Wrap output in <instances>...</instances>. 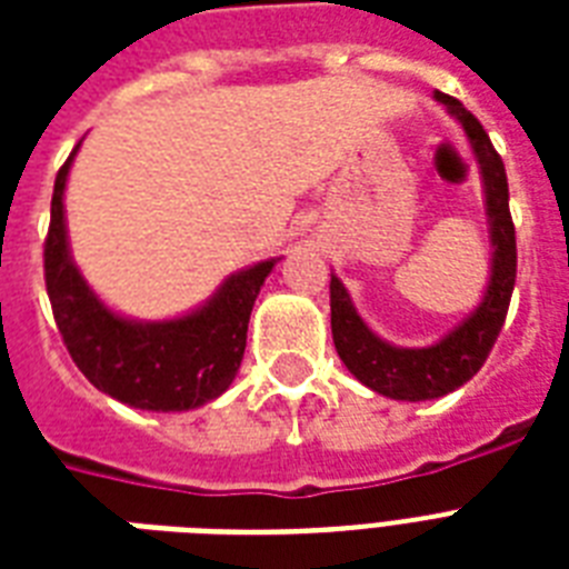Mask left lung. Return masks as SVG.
<instances>
[{
  "label": "left lung",
  "instance_id": "1",
  "mask_svg": "<svg viewBox=\"0 0 569 569\" xmlns=\"http://www.w3.org/2000/svg\"><path fill=\"white\" fill-rule=\"evenodd\" d=\"M433 97L449 109V114L460 120L481 168V180H485L487 223H490V241H493V268H490L485 298L476 312L460 321L437 346L396 348L366 328L342 280L330 274V330H333L339 360L360 383L398 401L449 396L485 366L505 325L513 280H517V236H513L511 209H508V177H505L502 156L496 153L490 136L478 123L476 114H469L449 93L433 91Z\"/></svg>",
  "mask_w": 569,
  "mask_h": 569
}]
</instances>
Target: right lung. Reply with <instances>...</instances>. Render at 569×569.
<instances>
[{
	"instance_id": "obj_1",
	"label": "right lung",
	"mask_w": 569,
	"mask_h": 569,
	"mask_svg": "<svg viewBox=\"0 0 569 569\" xmlns=\"http://www.w3.org/2000/svg\"><path fill=\"white\" fill-rule=\"evenodd\" d=\"M70 153L56 177L43 244L52 316L79 372L106 396L138 410H194L230 387L239 372L248 321L277 259L227 277L200 310L171 321H132L111 312L70 259L64 186Z\"/></svg>"
}]
</instances>
